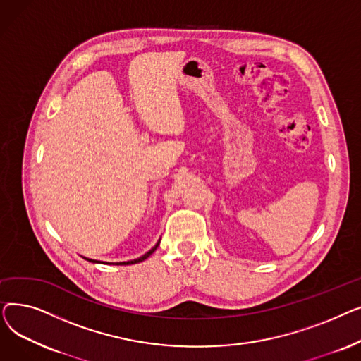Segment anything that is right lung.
<instances>
[{"mask_svg": "<svg viewBox=\"0 0 361 361\" xmlns=\"http://www.w3.org/2000/svg\"><path fill=\"white\" fill-rule=\"evenodd\" d=\"M158 245H159V243L155 245V247L154 249H150L146 255H143L142 257H139V259H135V260H130V262H121V263H117V264H133V263H139V262H143L145 259H147L152 253H154L157 249H158ZM86 260H89V262H97V260H92V259H86Z\"/></svg>", "mask_w": 361, "mask_h": 361, "instance_id": "obj_1", "label": "right lung"}]
</instances>
